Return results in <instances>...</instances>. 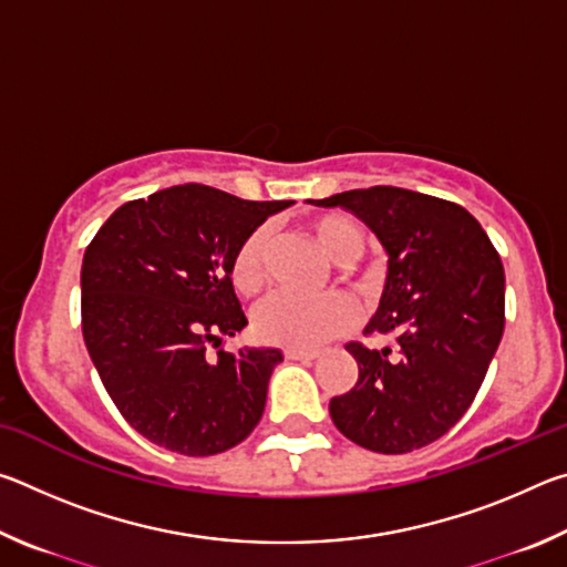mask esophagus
Returning a JSON list of instances; mask_svg holds the SVG:
<instances>
[{"instance_id": "obj_1", "label": "esophagus", "mask_w": 567, "mask_h": 567, "mask_svg": "<svg viewBox=\"0 0 567 567\" xmlns=\"http://www.w3.org/2000/svg\"><path fill=\"white\" fill-rule=\"evenodd\" d=\"M318 350H295V348H287L285 350V358L287 360H315L318 358Z\"/></svg>"}]
</instances>
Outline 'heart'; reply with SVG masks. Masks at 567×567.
<instances>
[{
	"instance_id": "b5f03b06",
	"label": "heart",
	"mask_w": 567,
	"mask_h": 567,
	"mask_svg": "<svg viewBox=\"0 0 567 567\" xmlns=\"http://www.w3.org/2000/svg\"><path fill=\"white\" fill-rule=\"evenodd\" d=\"M310 233L324 252L340 265L358 262L370 245L364 225L344 213H324L310 219ZM267 245H270V229L265 225L255 227L237 245L229 272H233V282L239 292H255L265 282ZM354 320H358L354 307L342 295L297 297L290 292H275L255 307L252 328L257 338L267 344L312 350L350 330Z\"/></svg>"
}]
</instances>
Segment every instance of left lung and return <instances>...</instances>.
Returning <instances> with one entry per match:
<instances>
[{
    "mask_svg": "<svg viewBox=\"0 0 567 567\" xmlns=\"http://www.w3.org/2000/svg\"><path fill=\"white\" fill-rule=\"evenodd\" d=\"M320 207L360 217L385 247L388 280L364 332L395 350L350 342L358 382L330 400L344 437L402 455L443 437L473 405L505 328V270L465 207L402 187L350 189Z\"/></svg>",
    "mask_w": 567,
    "mask_h": 567,
    "instance_id": "8db88e82",
    "label": "left lung"
}]
</instances>
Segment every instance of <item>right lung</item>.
<instances>
[{
    "instance_id": "right-lung-1",
    "label": "right lung",
    "mask_w": 567,
    "mask_h": 567,
    "mask_svg": "<svg viewBox=\"0 0 567 567\" xmlns=\"http://www.w3.org/2000/svg\"><path fill=\"white\" fill-rule=\"evenodd\" d=\"M290 205L177 185L122 205L84 249V344L122 417L150 443L207 457L260 422L282 352L223 348L247 324L229 265L255 227Z\"/></svg>"
}]
</instances>
